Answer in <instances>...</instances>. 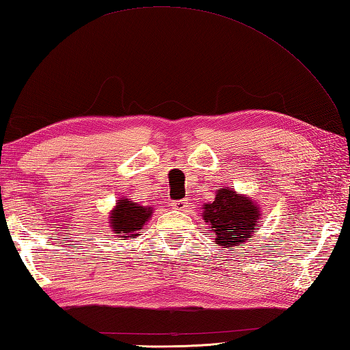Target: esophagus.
I'll list each match as a JSON object with an SVG mask.
<instances>
[{"label":"esophagus","instance_id":"esophagus-1","mask_svg":"<svg viewBox=\"0 0 350 350\" xmlns=\"http://www.w3.org/2000/svg\"><path fill=\"white\" fill-rule=\"evenodd\" d=\"M188 204H189L188 200L182 198V200H174L173 203H171V206H173V209H177V211H187Z\"/></svg>","mask_w":350,"mask_h":350}]
</instances>
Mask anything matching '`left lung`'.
I'll use <instances>...</instances> for the list:
<instances>
[{"label":"left lung","instance_id":"left-lung-1","mask_svg":"<svg viewBox=\"0 0 350 350\" xmlns=\"http://www.w3.org/2000/svg\"><path fill=\"white\" fill-rule=\"evenodd\" d=\"M203 218L209 224L215 235V243L221 247H234L243 245L258 232L259 208L249 197L238 196L232 188H221L214 198V202L204 204Z\"/></svg>","mask_w":350,"mask_h":350}]
</instances>
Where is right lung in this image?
<instances>
[{
	"mask_svg": "<svg viewBox=\"0 0 350 350\" xmlns=\"http://www.w3.org/2000/svg\"><path fill=\"white\" fill-rule=\"evenodd\" d=\"M150 217H152V209L139 206L124 198V200H118L109 218H111V228L115 234L122 235L121 238H127L138 237V232L142 229V226H146Z\"/></svg>",
	"mask_w": 350,
	"mask_h": 350,
	"instance_id": "add662e5",
	"label": "right lung"
}]
</instances>
